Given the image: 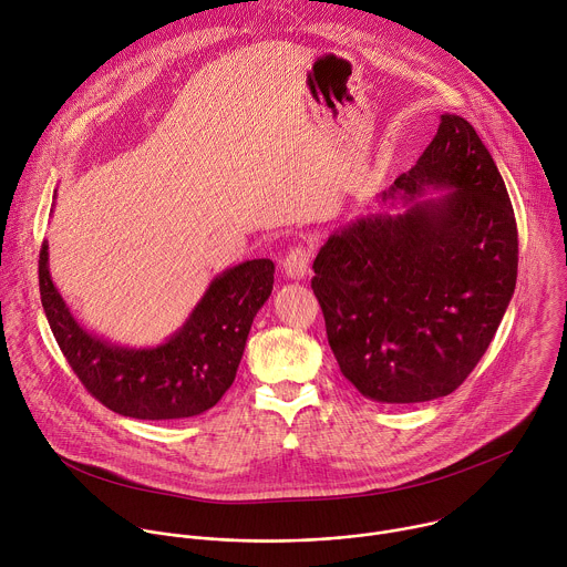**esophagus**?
I'll list each match as a JSON object with an SVG mask.
<instances>
[{"instance_id": "obj_1", "label": "esophagus", "mask_w": 567, "mask_h": 567, "mask_svg": "<svg viewBox=\"0 0 567 567\" xmlns=\"http://www.w3.org/2000/svg\"><path fill=\"white\" fill-rule=\"evenodd\" d=\"M311 256H313V247H311V245H305V243H302V245L291 247V249L282 256V260H280L282 271L287 274V278H293V280L305 278L307 271H309V265H311Z\"/></svg>"}]
</instances>
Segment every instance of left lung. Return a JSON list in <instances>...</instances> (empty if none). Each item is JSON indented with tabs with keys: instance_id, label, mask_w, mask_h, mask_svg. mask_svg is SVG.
<instances>
[{
	"instance_id": "1",
	"label": "left lung",
	"mask_w": 567,
	"mask_h": 567,
	"mask_svg": "<svg viewBox=\"0 0 567 567\" xmlns=\"http://www.w3.org/2000/svg\"><path fill=\"white\" fill-rule=\"evenodd\" d=\"M425 185L450 187L421 202ZM371 214L336 229L313 260L311 289L344 379L379 403L452 394L489 347L512 300L518 231L505 182L458 115H441L419 162Z\"/></svg>"
}]
</instances>
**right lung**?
<instances>
[{"label":"right lung","instance_id":"1","mask_svg":"<svg viewBox=\"0 0 567 567\" xmlns=\"http://www.w3.org/2000/svg\"><path fill=\"white\" fill-rule=\"evenodd\" d=\"M274 262L247 260L209 285L186 322L162 344L128 349L89 333L71 313L40 249V293L71 369L104 408L140 421H175L212 410L231 388L258 309L274 289Z\"/></svg>","mask_w":567,"mask_h":567}]
</instances>
